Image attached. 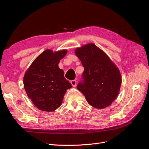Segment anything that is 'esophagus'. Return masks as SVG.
Listing matches in <instances>:
<instances>
[{"label": "esophagus", "mask_w": 149, "mask_h": 149, "mask_svg": "<svg viewBox=\"0 0 149 149\" xmlns=\"http://www.w3.org/2000/svg\"><path fill=\"white\" fill-rule=\"evenodd\" d=\"M76 80H73V81H71V85L73 86V87H76Z\"/></svg>", "instance_id": "esophagus-1"}]
</instances>
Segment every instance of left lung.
<instances>
[{
	"label": "left lung",
	"instance_id": "obj_1",
	"mask_svg": "<svg viewBox=\"0 0 149 149\" xmlns=\"http://www.w3.org/2000/svg\"><path fill=\"white\" fill-rule=\"evenodd\" d=\"M74 52L84 68V81L78 83V89L89 104L96 109L110 106L120 91L122 77L119 68L94 43L77 48Z\"/></svg>",
	"mask_w": 149,
	"mask_h": 149
}]
</instances>
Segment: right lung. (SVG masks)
Masks as SVG:
<instances>
[{"instance_id": "1", "label": "right lung", "mask_w": 149, "mask_h": 149, "mask_svg": "<svg viewBox=\"0 0 149 149\" xmlns=\"http://www.w3.org/2000/svg\"><path fill=\"white\" fill-rule=\"evenodd\" d=\"M66 49H46L36 58L26 71L24 86L28 97L38 109L52 112L62 104L68 89L72 87L58 64Z\"/></svg>"}]
</instances>
